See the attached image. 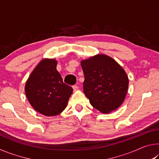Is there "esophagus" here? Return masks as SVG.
<instances>
[{"mask_svg":"<svg viewBox=\"0 0 159 159\" xmlns=\"http://www.w3.org/2000/svg\"><path fill=\"white\" fill-rule=\"evenodd\" d=\"M73 89H74V91H76L78 89H79V87H78L77 85H74Z\"/></svg>","mask_w":159,"mask_h":159,"instance_id":"1","label":"esophagus"}]
</instances>
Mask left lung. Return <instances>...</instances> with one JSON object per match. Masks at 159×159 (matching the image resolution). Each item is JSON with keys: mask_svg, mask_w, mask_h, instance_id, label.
<instances>
[{"mask_svg": "<svg viewBox=\"0 0 159 159\" xmlns=\"http://www.w3.org/2000/svg\"><path fill=\"white\" fill-rule=\"evenodd\" d=\"M84 74L83 92L94 108L104 114L118 109L124 101L128 88L125 71L114 59L97 55L82 60Z\"/></svg>", "mask_w": 159, "mask_h": 159, "instance_id": "left-lung-1", "label": "left lung"}]
</instances>
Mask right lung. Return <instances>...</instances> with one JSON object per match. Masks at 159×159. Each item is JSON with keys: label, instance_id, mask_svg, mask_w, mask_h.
Segmentation results:
<instances>
[{"label": "right lung", "instance_id": "obj_1", "mask_svg": "<svg viewBox=\"0 0 159 159\" xmlns=\"http://www.w3.org/2000/svg\"><path fill=\"white\" fill-rule=\"evenodd\" d=\"M57 61L44 59L34 69L25 85V93L32 107L47 116L60 114L73 92L63 82L57 70Z\"/></svg>", "mask_w": 159, "mask_h": 159}]
</instances>
